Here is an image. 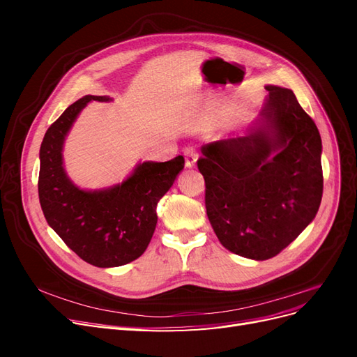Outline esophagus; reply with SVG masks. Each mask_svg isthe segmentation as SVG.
<instances>
[{"instance_id":"obj_1","label":"esophagus","mask_w":357,"mask_h":357,"mask_svg":"<svg viewBox=\"0 0 357 357\" xmlns=\"http://www.w3.org/2000/svg\"><path fill=\"white\" fill-rule=\"evenodd\" d=\"M183 155H185V159H186V167H188V168L195 167L197 160H198V152H197V149H195V147H192V146L186 147L185 150H183Z\"/></svg>"}]
</instances>
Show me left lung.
Returning <instances> with one entry per match:
<instances>
[{
    "instance_id": "8db88e82",
    "label": "left lung",
    "mask_w": 357,
    "mask_h": 357,
    "mask_svg": "<svg viewBox=\"0 0 357 357\" xmlns=\"http://www.w3.org/2000/svg\"><path fill=\"white\" fill-rule=\"evenodd\" d=\"M268 98L244 135L201 147L205 208L229 252L266 261L316 218L323 193L321 138L295 93L266 86Z\"/></svg>"
}]
</instances>
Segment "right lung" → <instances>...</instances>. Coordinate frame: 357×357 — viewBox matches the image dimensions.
I'll return each mask as SVG.
<instances>
[{"label": "right lung", "mask_w": 357, "mask_h": 357, "mask_svg": "<svg viewBox=\"0 0 357 357\" xmlns=\"http://www.w3.org/2000/svg\"><path fill=\"white\" fill-rule=\"evenodd\" d=\"M91 101L86 95L53 122L40 147L38 197L50 228L71 250L98 268L121 266L142 256L152 240L156 205L185 168V158L139 162L119 185L86 190L75 186L63 168L62 150L75 119Z\"/></svg>", "instance_id": "1"}]
</instances>
